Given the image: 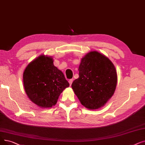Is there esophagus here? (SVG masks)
I'll return each mask as SVG.
<instances>
[{
	"instance_id": "obj_1",
	"label": "esophagus",
	"mask_w": 145,
	"mask_h": 145,
	"mask_svg": "<svg viewBox=\"0 0 145 145\" xmlns=\"http://www.w3.org/2000/svg\"><path fill=\"white\" fill-rule=\"evenodd\" d=\"M73 79H70V80H69V85H70V86L72 85V84L73 82Z\"/></svg>"
}]
</instances>
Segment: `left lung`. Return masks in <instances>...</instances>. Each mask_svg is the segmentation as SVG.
<instances>
[{"instance_id": "1", "label": "left lung", "mask_w": 145, "mask_h": 145, "mask_svg": "<svg viewBox=\"0 0 145 145\" xmlns=\"http://www.w3.org/2000/svg\"><path fill=\"white\" fill-rule=\"evenodd\" d=\"M79 78L72 88L81 104L89 110H97L105 105L114 94L117 74L112 62L97 51L88 53L82 58Z\"/></svg>"}]
</instances>
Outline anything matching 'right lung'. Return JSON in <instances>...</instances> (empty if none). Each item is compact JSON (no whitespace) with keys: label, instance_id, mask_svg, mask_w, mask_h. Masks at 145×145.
Listing matches in <instances>:
<instances>
[{"label":"right lung","instance_id":"1","mask_svg":"<svg viewBox=\"0 0 145 145\" xmlns=\"http://www.w3.org/2000/svg\"><path fill=\"white\" fill-rule=\"evenodd\" d=\"M44 54L31 61L23 73L24 89L29 99L41 108H52L60 93L69 86L63 72Z\"/></svg>","mask_w":145,"mask_h":145}]
</instances>
